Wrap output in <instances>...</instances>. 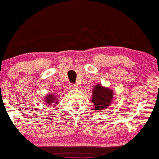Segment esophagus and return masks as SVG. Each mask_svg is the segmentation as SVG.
<instances>
[{
	"mask_svg": "<svg viewBox=\"0 0 159 159\" xmlns=\"http://www.w3.org/2000/svg\"><path fill=\"white\" fill-rule=\"evenodd\" d=\"M78 86L76 85H74V84H70L69 85H68V89L70 90H74V89H77Z\"/></svg>",
	"mask_w": 159,
	"mask_h": 159,
	"instance_id": "1",
	"label": "esophagus"
}]
</instances>
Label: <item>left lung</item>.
I'll return each instance as SVG.
<instances>
[{
    "label": "left lung",
    "instance_id": "obj_1",
    "mask_svg": "<svg viewBox=\"0 0 159 159\" xmlns=\"http://www.w3.org/2000/svg\"><path fill=\"white\" fill-rule=\"evenodd\" d=\"M113 91L108 87H105L101 84L94 85L92 91L91 102L94 105L97 111L105 110L113 102Z\"/></svg>",
    "mask_w": 159,
    "mask_h": 159
}]
</instances>
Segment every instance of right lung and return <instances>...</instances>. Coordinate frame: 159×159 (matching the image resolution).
Returning <instances> with one entry per match:
<instances>
[{
	"label": "right lung",
	"instance_id": "add662e5",
	"mask_svg": "<svg viewBox=\"0 0 159 159\" xmlns=\"http://www.w3.org/2000/svg\"><path fill=\"white\" fill-rule=\"evenodd\" d=\"M58 97H56L54 94H52V93H49L47 94L44 98V102L47 105H52L53 103H55L57 106H58Z\"/></svg>",
	"mask_w": 159,
	"mask_h": 159
}]
</instances>
